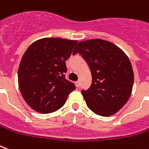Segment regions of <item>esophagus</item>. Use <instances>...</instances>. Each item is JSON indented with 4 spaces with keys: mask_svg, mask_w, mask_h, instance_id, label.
Masks as SVG:
<instances>
[{
    "mask_svg": "<svg viewBox=\"0 0 149 149\" xmlns=\"http://www.w3.org/2000/svg\"><path fill=\"white\" fill-rule=\"evenodd\" d=\"M75 85H76V86H77V87H80V82L79 81H76L75 82Z\"/></svg>",
    "mask_w": 149,
    "mask_h": 149,
    "instance_id": "1",
    "label": "esophagus"
}]
</instances>
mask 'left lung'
Segmentation results:
<instances>
[{
  "instance_id": "left-lung-1",
  "label": "left lung",
  "mask_w": 149,
  "mask_h": 149,
  "mask_svg": "<svg viewBox=\"0 0 149 149\" xmlns=\"http://www.w3.org/2000/svg\"><path fill=\"white\" fill-rule=\"evenodd\" d=\"M79 53L92 74L89 89L82 90L86 105L96 114L111 116L123 107L132 94L134 73L132 64L118 47L100 38L78 42Z\"/></svg>"
}]
</instances>
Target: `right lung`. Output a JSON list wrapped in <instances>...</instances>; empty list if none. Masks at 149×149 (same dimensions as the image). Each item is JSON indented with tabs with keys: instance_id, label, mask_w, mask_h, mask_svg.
Wrapping results in <instances>:
<instances>
[{
	"instance_id": "obj_1",
	"label": "right lung",
	"mask_w": 149,
	"mask_h": 149,
	"mask_svg": "<svg viewBox=\"0 0 149 149\" xmlns=\"http://www.w3.org/2000/svg\"><path fill=\"white\" fill-rule=\"evenodd\" d=\"M77 43L76 40L44 38L31 44L21 60L18 85L24 100L38 113L56 111L76 89L65 79V61Z\"/></svg>"
}]
</instances>
